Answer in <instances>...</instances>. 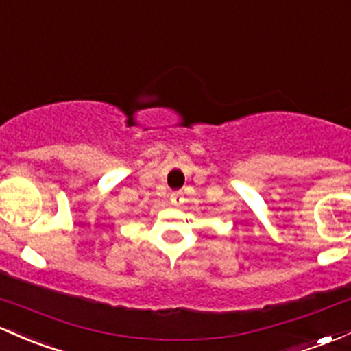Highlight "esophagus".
<instances>
[{"instance_id":"esophagus-1","label":"esophagus","mask_w":351,"mask_h":351,"mask_svg":"<svg viewBox=\"0 0 351 351\" xmlns=\"http://www.w3.org/2000/svg\"><path fill=\"white\" fill-rule=\"evenodd\" d=\"M169 202H171L173 206H180L185 202V198H183L182 191H173L171 197H169Z\"/></svg>"}]
</instances>
